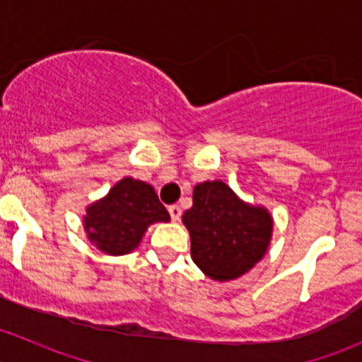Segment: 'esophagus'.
I'll return each instance as SVG.
<instances>
[{
	"label": "esophagus",
	"mask_w": 362,
	"mask_h": 362,
	"mask_svg": "<svg viewBox=\"0 0 362 362\" xmlns=\"http://www.w3.org/2000/svg\"><path fill=\"white\" fill-rule=\"evenodd\" d=\"M168 211H170L171 215V221H180V215H182V208L178 206V204H171L170 208H168Z\"/></svg>",
	"instance_id": "34e87169"
}]
</instances>
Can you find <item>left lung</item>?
<instances>
[{
    "mask_svg": "<svg viewBox=\"0 0 362 362\" xmlns=\"http://www.w3.org/2000/svg\"><path fill=\"white\" fill-rule=\"evenodd\" d=\"M182 222L191 235L192 261L218 282L254 268L264 257L273 231L269 211L242 202L222 180L196 185Z\"/></svg>",
    "mask_w": 362,
    "mask_h": 362,
    "instance_id": "left-lung-1",
    "label": "left lung"
}]
</instances>
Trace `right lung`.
<instances>
[{
  "instance_id": "obj_1",
  "label": "right lung",
  "mask_w": 362,
  "mask_h": 362,
  "mask_svg": "<svg viewBox=\"0 0 362 362\" xmlns=\"http://www.w3.org/2000/svg\"><path fill=\"white\" fill-rule=\"evenodd\" d=\"M170 214L154 187L126 177L105 198L87 206L83 229L90 243L110 255L129 254L154 222H168Z\"/></svg>"
}]
</instances>
